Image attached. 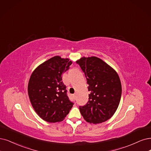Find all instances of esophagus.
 <instances>
[{
    "label": "esophagus",
    "mask_w": 151,
    "mask_h": 151,
    "mask_svg": "<svg viewBox=\"0 0 151 151\" xmlns=\"http://www.w3.org/2000/svg\"><path fill=\"white\" fill-rule=\"evenodd\" d=\"M73 97L74 99H76V94H73Z\"/></svg>",
    "instance_id": "1"
}]
</instances>
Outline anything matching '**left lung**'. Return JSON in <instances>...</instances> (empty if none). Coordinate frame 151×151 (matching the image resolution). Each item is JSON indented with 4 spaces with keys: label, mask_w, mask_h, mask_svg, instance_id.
Here are the masks:
<instances>
[{
    "label": "left lung",
    "mask_w": 151,
    "mask_h": 151,
    "mask_svg": "<svg viewBox=\"0 0 151 151\" xmlns=\"http://www.w3.org/2000/svg\"><path fill=\"white\" fill-rule=\"evenodd\" d=\"M76 63L85 75L90 92L88 103L79 107L83 118L94 124L108 120L116 112L121 97L122 88L118 73L96 57H83Z\"/></svg>",
    "instance_id": "left-lung-1"
}]
</instances>
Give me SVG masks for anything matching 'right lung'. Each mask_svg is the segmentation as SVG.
<instances>
[{"label":"right lung","mask_w":151,"mask_h":151,"mask_svg":"<svg viewBox=\"0 0 151 151\" xmlns=\"http://www.w3.org/2000/svg\"><path fill=\"white\" fill-rule=\"evenodd\" d=\"M71 64L69 59L55 56L32 73L28 93L33 109L42 119L49 122L63 121L74 104L62 81L63 73Z\"/></svg>","instance_id":"right-lung-1"}]
</instances>
